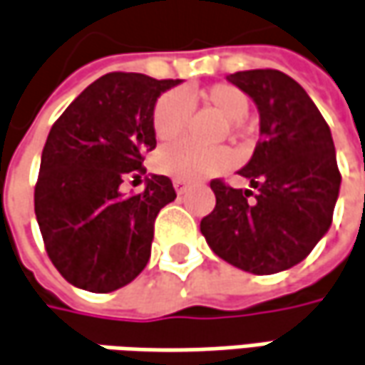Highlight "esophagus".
Masks as SVG:
<instances>
[{
  "label": "esophagus",
  "mask_w": 365,
  "mask_h": 365,
  "mask_svg": "<svg viewBox=\"0 0 365 365\" xmlns=\"http://www.w3.org/2000/svg\"><path fill=\"white\" fill-rule=\"evenodd\" d=\"M173 187H175L178 194H183V192L187 190V183L183 182V180H175V182H173Z\"/></svg>",
  "instance_id": "1"
}]
</instances>
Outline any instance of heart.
I'll return each mask as SVG.
<instances>
[{"instance_id":"1","label":"heart","mask_w":365,"mask_h":365,"mask_svg":"<svg viewBox=\"0 0 365 365\" xmlns=\"http://www.w3.org/2000/svg\"><path fill=\"white\" fill-rule=\"evenodd\" d=\"M196 96L204 103L216 108L222 116H227L230 120V128H237L239 120L245 118L249 112L247 96L232 83H214L200 89ZM190 114L192 106L185 93L178 89L165 91L163 96H159L153 108L155 136L163 143L178 138L185 130ZM155 163L159 171L175 180L194 182L229 169L235 163V155L229 149H200L190 143H175L157 153Z\"/></svg>"}]
</instances>
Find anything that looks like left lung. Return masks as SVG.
Instances as JSON below:
<instances>
[{
	"instance_id": "obj_1",
	"label": "left lung",
	"mask_w": 365,
	"mask_h": 365,
	"mask_svg": "<svg viewBox=\"0 0 365 365\" xmlns=\"http://www.w3.org/2000/svg\"><path fill=\"white\" fill-rule=\"evenodd\" d=\"M227 79L259 110L262 138L239 171L253 190L212 180L216 206L200 230L230 265L277 274L302 262L331 227L341 185L333 136L309 93L286 73L253 69Z\"/></svg>"
}]
</instances>
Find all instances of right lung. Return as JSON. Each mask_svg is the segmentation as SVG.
<instances>
[{
  "label": "right lung",
  "mask_w": 365,
  "mask_h": 365,
  "mask_svg": "<svg viewBox=\"0 0 365 365\" xmlns=\"http://www.w3.org/2000/svg\"><path fill=\"white\" fill-rule=\"evenodd\" d=\"M178 83L108 73L69 103L48 133L34 212L53 265L81 290L114 292L151 257L155 218L175 200L173 183L151 175L138 194H124L120 185L145 173V155L157 145L153 108Z\"/></svg>",
  "instance_id": "add662e5"
}]
</instances>
